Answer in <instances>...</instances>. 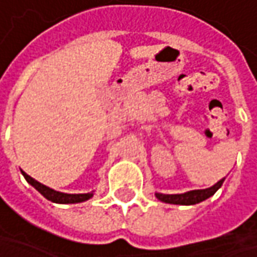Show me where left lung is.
Listing matches in <instances>:
<instances>
[{
    "mask_svg": "<svg viewBox=\"0 0 257 257\" xmlns=\"http://www.w3.org/2000/svg\"><path fill=\"white\" fill-rule=\"evenodd\" d=\"M224 179L219 180L214 186L209 189H203V190H190V192L182 193V194H163V193H156V197L164 203H170V204H196L200 203L206 199H209L214 193L217 192L222 187Z\"/></svg>",
    "mask_w": 257,
    "mask_h": 257,
    "instance_id": "8db88e82",
    "label": "left lung"
}]
</instances>
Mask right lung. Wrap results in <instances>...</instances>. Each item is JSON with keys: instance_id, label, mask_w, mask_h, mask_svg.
Returning <instances> with one entry per match:
<instances>
[{"instance_id": "add662e5", "label": "right lung", "mask_w": 257, "mask_h": 257, "mask_svg": "<svg viewBox=\"0 0 257 257\" xmlns=\"http://www.w3.org/2000/svg\"><path fill=\"white\" fill-rule=\"evenodd\" d=\"M23 176L25 177V180L30 183L34 189H37L38 192L41 193L43 196H44L47 200H50V202H54V203H81L85 202V200H88V199H91L93 197V193H83V194H68V193H61V192H57V190H53V189H50V187H47L45 184H41L40 182H37L35 179H33L31 176H28L27 173L23 172Z\"/></svg>"}]
</instances>
